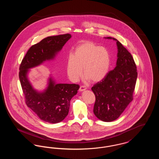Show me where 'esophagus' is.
<instances>
[{"instance_id": "esophagus-1", "label": "esophagus", "mask_w": 159, "mask_h": 159, "mask_svg": "<svg viewBox=\"0 0 159 159\" xmlns=\"http://www.w3.org/2000/svg\"><path fill=\"white\" fill-rule=\"evenodd\" d=\"M86 89V88L85 86H81L80 87V88H79V91L82 92V91H85Z\"/></svg>"}]
</instances>
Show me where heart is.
<instances>
[{
	"instance_id": "heart-1",
	"label": "heart",
	"mask_w": 159,
	"mask_h": 159,
	"mask_svg": "<svg viewBox=\"0 0 159 159\" xmlns=\"http://www.w3.org/2000/svg\"><path fill=\"white\" fill-rule=\"evenodd\" d=\"M110 55L106 48L86 42L77 46L73 55L69 54L66 69L68 78L77 82L83 74L93 82L102 80L110 67Z\"/></svg>"
}]
</instances>
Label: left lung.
<instances>
[{"label":"left lung","mask_w":159,"mask_h":159,"mask_svg":"<svg viewBox=\"0 0 159 159\" xmlns=\"http://www.w3.org/2000/svg\"><path fill=\"white\" fill-rule=\"evenodd\" d=\"M106 39L116 41V66L95 84L92 91L96 98L93 113L99 120L110 122L118 119L133 100L138 73L132 55L121 43L114 38Z\"/></svg>","instance_id":"8db88e82"}]
</instances>
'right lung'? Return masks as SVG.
Here are the masks:
<instances>
[{
    "mask_svg": "<svg viewBox=\"0 0 159 159\" xmlns=\"http://www.w3.org/2000/svg\"><path fill=\"white\" fill-rule=\"evenodd\" d=\"M71 38V34H65L43 39L31 46L20 66L19 78L27 106L40 119L50 123H59L66 117L70 101L77 94L79 85L56 83L51 76L46 88L39 92L32 86L28 73L29 69L53 60Z\"/></svg>",
    "mask_w": 159,
    "mask_h": 159,
    "instance_id": "right-lung-1",
    "label": "right lung"
}]
</instances>
